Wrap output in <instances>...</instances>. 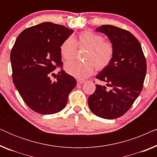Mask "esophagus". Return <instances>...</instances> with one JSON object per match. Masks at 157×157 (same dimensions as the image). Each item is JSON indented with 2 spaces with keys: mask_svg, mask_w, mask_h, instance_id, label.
<instances>
[{
  "mask_svg": "<svg viewBox=\"0 0 157 157\" xmlns=\"http://www.w3.org/2000/svg\"><path fill=\"white\" fill-rule=\"evenodd\" d=\"M85 82L84 80H82V79H77V83H78V84H82Z\"/></svg>",
  "mask_w": 157,
  "mask_h": 157,
  "instance_id": "34e87169",
  "label": "esophagus"
}]
</instances>
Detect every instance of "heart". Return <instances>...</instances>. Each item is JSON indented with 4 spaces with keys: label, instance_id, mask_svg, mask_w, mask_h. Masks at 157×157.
I'll return each instance as SVG.
<instances>
[{
    "label": "heart",
    "instance_id": "heart-1",
    "mask_svg": "<svg viewBox=\"0 0 157 157\" xmlns=\"http://www.w3.org/2000/svg\"><path fill=\"white\" fill-rule=\"evenodd\" d=\"M77 45L81 48H86L84 56L86 61H68L64 65L66 71L76 78H86L93 74L95 66L97 69L101 70L112 61L114 53L112 43L105 40L101 35L91 31L82 32L77 38L69 37L62 43L60 52L65 61L74 59Z\"/></svg>",
    "mask_w": 157,
    "mask_h": 157
}]
</instances>
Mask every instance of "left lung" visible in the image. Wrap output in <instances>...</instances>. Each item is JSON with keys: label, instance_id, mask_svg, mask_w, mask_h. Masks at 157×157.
I'll return each mask as SVG.
<instances>
[{"label": "left lung", "instance_id": "obj_1", "mask_svg": "<svg viewBox=\"0 0 157 157\" xmlns=\"http://www.w3.org/2000/svg\"><path fill=\"white\" fill-rule=\"evenodd\" d=\"M96 31L105 34L114 48L112 61L96 76L111 89L97 84L88 104L94 114L114 119L124 115L140 94L147 62L140 43L130 32L111 25H103Z\"/></svg>", "mask_w": 157, "mask_h": 157}]
</instances>
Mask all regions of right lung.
Masks as SVG:
<instances>
[{
	"label": "right lung",
	"mask_w": 157,
	"mask_h": 157,
	"mask_svg": "<svg viewBox=\"0 0 157 157\" xmlns=\"http://www.w3.org/2000/svg\"><path fill=\"white\" fill-rule=\"evenodd\" d=\"M74 31L44 22L25 29L10 52L13 81L27 106L41 114H53L66 106L76 80L61 70L56 81L50 75L62 66L60 47Z\"/></svg>",
	"instance_id": "obj_1"
}]
</instances>
